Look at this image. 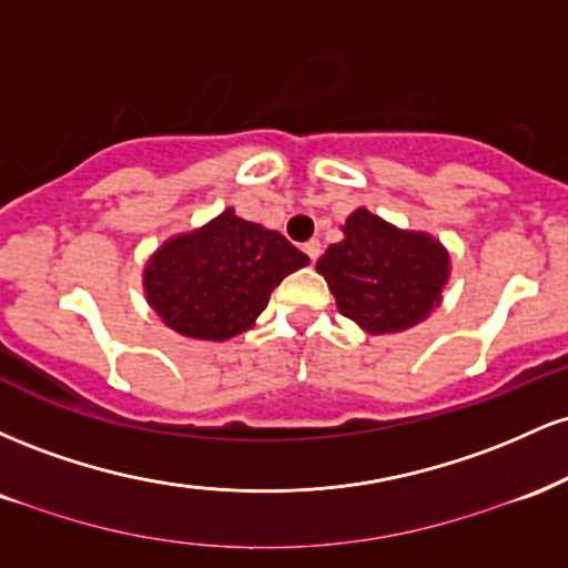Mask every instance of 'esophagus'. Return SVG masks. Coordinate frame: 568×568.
<instances>
[{"mask_svg":"<svg viewBox=\"0 0 568 568\" xmlns=\"http://www.w3.org/2000/svg\"><path fill=\"white\" fill-rule=\"evenodd\" d=\"M304 253H306V256H310V262L315 264L317 258H321V253H323L321 240H310V243H304Z\"/></svg>","mask_w":568,"mask_h":568,"instance_id":"esophagus-1","label":"esophagus"}]
</instances>
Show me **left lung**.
<instances>
[{
	"label": "left lung",
	"instance_id": "left-lung-1",
	"mask_svg": "<svg viewBox=\"0 0 568 568\" xmlns=\"http://www.w3.org/2000/svg\"><path fill=\"white\" fill-rule=\"evenodd\" d=\"M315 270L334 293L338 312L371 336L400 334L427 321L452 277V253L427 232L400 230L368 207L342 226Z\"/></svg>",
	"mask_w": 568,
	"mask_h": 568
}]
</instances>
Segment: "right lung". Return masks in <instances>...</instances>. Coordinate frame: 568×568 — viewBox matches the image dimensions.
<instances>
[{"label":"right lung","instance_id":"add662e5","mask_svg":"<svg viewBox=\"0 0 568 568\" xmlns=\"http://www.w3.org/2000/svg\"><path fill=\"white\" fill-rule=\"evenodd\" d=\"M306 264L310 258L283 234L226 207L149 256L143 296L175 334L226 342L251 328L283 277Z\"/></svg>","mask_w":568,"mask_h":568}]
</instances>
